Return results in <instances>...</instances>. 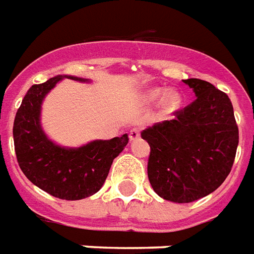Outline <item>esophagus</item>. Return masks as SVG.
Masks as SVG:
<instances>
[{"label":"esophagus","mask_w":254,"mask_h":254,"mask_svg":"<svg viewBox=\"0 0 254 254\" xmlns=\"http://www.w3.org/2000/svg\"><path fill=\"white\" fill-rule=\"evenodd\" d=\"M129 140H135V139H138L140 136V129L138 128V127H134V128H131L129 129Z\"/></svg>","instance_id":"esophagus-1"}]
</instances>
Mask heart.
I'll return each instance as SVG.
<instances>
[{
  "label": "heart",
  "instance_id": "1",
  "mask_svg": "<svg viewBox=\"0 0 254 254\" xmlns=\"http://www.w3.org/2000/svg\"><path fill=\"white\" fill-rule=\"evenodd\" d=\"M162 100V108L165 111L166 114H172L177 109L180 108L181 103H183V94L179 90H168L166 88L162 86H157V88L149 89L145 93V101L150 103V104H154Z\"/></svg>",
  "mask_w": 254,
  "mask_h": 254
}]
</instances>
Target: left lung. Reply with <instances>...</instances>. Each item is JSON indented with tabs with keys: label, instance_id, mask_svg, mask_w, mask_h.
<instances>
[{
	"label": "left lung",
	"instance_id": "obj_1",
	"mask_svg": "<svg viewBox=\"0 0 254 254\" xmlns=\"http://www.w3.org/2000/svg\"><path fill=\"white\" fill-rule=\"evenodd\" d=\"M196 100L176 118L140 132L150 145L147 176L155 193L175 203L210 195L229 176L238 127L229 96L207 81L184 79Z\"/></svg>",
	"mask_w": 254,
	"mask_h": 254
}]
</instances>
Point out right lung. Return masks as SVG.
Instances as JSON below:
<instances>
[{
	"label": "right lung",
	"mask_w": 254,
	"mask_h": 254,
	"mask_svg": "<svg viewBox=\"0 0 254 254\" xmlns=\"http://www.w3.org/2000/svg\"><path fill=\"white\" fill-rule=\"evenodd\" d=\"M64 78L88 82L73 75H55L32 85L14 118L13 140L18 165L32 184L59 199L79 200L100 190L114 160L128 143V135L92 140L79 147H64L50 139L40 125L42 104Z\"/></svg>",
	"instance_id": "right-lung-1"
}]
</instances>
